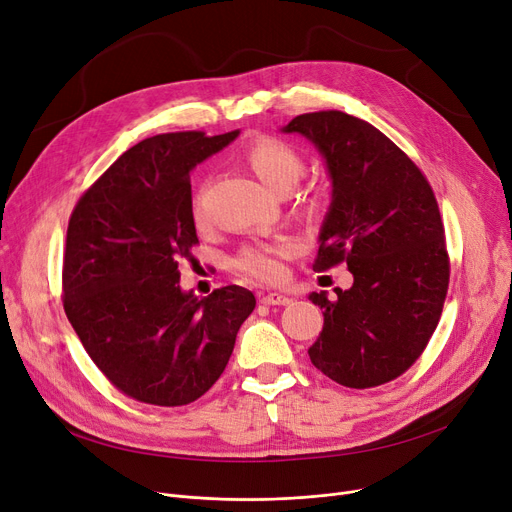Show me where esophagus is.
I'll list each match as a JSON object with an SVG mask.
<instances>
[{"instance_id":"1","label":"esophagus","mask_w":512,"mask_h":512,"mask_svg":"<svg viewBox=\"0 0 512 512\" xmlns=\"http://www.w3.org/2000/svg\"><path fill=\"white\" fill-rule=\"evenodd\" d=\"M292 299L282 292H265L261 297L263 305H288Z\"/></svg>"}]
</instances>
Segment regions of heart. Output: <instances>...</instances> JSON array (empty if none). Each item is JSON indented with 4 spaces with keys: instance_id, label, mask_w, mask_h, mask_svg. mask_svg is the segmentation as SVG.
Returning <instances> with one entry per match:
<instances>
[{
    "instance_id": "heart-1",
    "label": "heart",
    "mask_w": 512,
    "mask_h": 512,
    "mask_svg": "<svg viewBox=\"0 0 512 512\" xmlns=\"http://www.w3.org/2000/svg\"><path fill=\"white\" fill-rule=\"evenodd\" d=\"M245 159L251 166V170L259 176V180L267 188H272L274 193H278L280 188L294 186V182L299 180L303 172L301 155L286 143L270 137L255 139L245 149ZM195 220L197 222L203 220L199 205L195 207ZM290 251H292L290 242H284V245H278V247H265V245L247 247L240 251L236 259V267L240 272L261 280H278L284 274L282 257L288 255Z\"/></svg>"
}]
</instances>
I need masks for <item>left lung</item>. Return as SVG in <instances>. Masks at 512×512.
I'll return each instance as SVG.
<instances>
[{
    "mask_svg": "<svg viewBox=\"0 0 512 512\" xmlns=\"http://www.w3.org/2000/svg\"><path fill=\"white\" fill-rule=\"evenodd\" d=\"M324 159L332 201L313 270L344 261L348 290L311 292L324 330L311 363L346 388H373L405 373L432 338L448 290L444 226L432 186L386 134L344 112H313L280 128Z\"/></svg>",
    "mask_w": 512,
    "mask_h": 512,
    "instance_id": "left-lung-1",
    "label": "left lung"
}]
</instances>
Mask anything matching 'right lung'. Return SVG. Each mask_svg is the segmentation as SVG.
Returning <instances> with one entry per match:
<instances>
[{"instance_id": "obj_1", "label": "right lung", "mask_w": 512, "mask_h": 512, "mask_svg": "<svg viewBox=\"0 0 512 512\" xmlns=\"http://www.w3.org/2000/svg\"><path fill=\"white\" fill-rule=\"evenodd\" d=\"M240 130L168 132L122 153L72 211L64 311L93 363L118 390L157 407L203 396L228 365L253 292L197 297L178 261L197 245L191 172Z\"/></svg>"}]
</instances>
